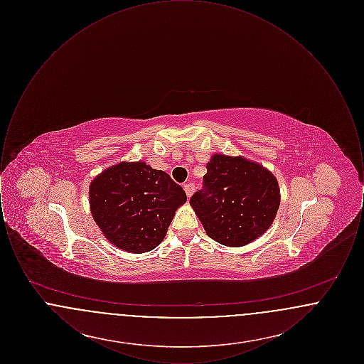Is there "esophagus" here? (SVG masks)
<instances>
[{"instance_id": "esophagus-1", "label": "esophagus", "mask_w": 364, "mask_h": 364, "mask_svg": "<svg viewBox=\"0 0 364 364\" xmlns=\"http://www.w3.org/2000/svg\"><path fill=\"white\" fill-rule=\"evenodd\" d=\"M193 190H195V186L192 184V183H187V184H184V191H186V193H187V196L191 198V195L193 193Z\"/></svg>"}]
</instances>
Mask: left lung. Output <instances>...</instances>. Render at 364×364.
I'll return each mask as SVG.
<instances>
[{
  "label": "left lung",
  "instance_id": "obj_1",
  "mask_svg": "<svg viewBox=\"0 0 364 364\" xmlns=\"http://www.w3.org/2000/svg\"><path fill=\"white\" fill-rule=\"evenodd\" d=\"M203 176V190L190 203L208 236L226 247H242L273 224L279 208L277 178L242 156L214 154Z\"/></svg>",
  "mask_w": 364,
  "mask_h": 364
}]
</instances>
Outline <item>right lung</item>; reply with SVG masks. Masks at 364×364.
<instances>
[{"mask_svg":"<svg viewBox=\"0 0 364 364\" xmlns=\"http://www.w3.org/2000/svg\"><path fill=\"white\" fill-rule=\"evenodd\" d=\"M90 208L105 237L132 254L154 250L187 195L164 171L120 162L90 184Z\"/></svg>","mask_w":364,"mask_h":364,"instance_id":"obj_1","label":"right lung"}]
</instances>
